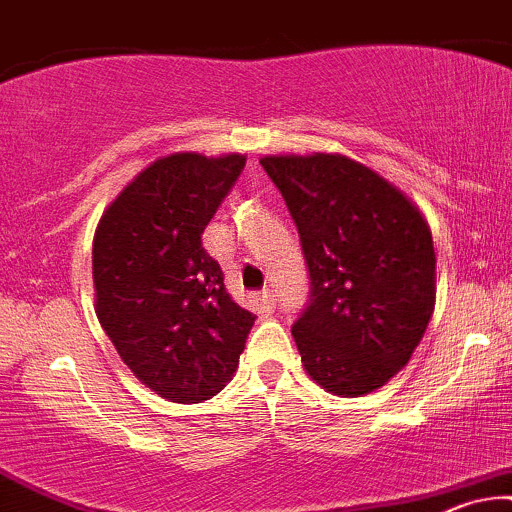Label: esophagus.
Wrapping results in <instances>:
<instances>
[{"mask_svg":"<svg viewBox=\"0 0 512 512\" xmlns=\"http://www.w3.org/2000/svg\"><path fill=\"white\" fill-rule=\"evenodd\" d=\"M260 302L267 304V307H274V304H276V293H274V290L264 288L262 293H260Z\"/></svg>","mask_w":512,"mask_h":512,"instance_id":"obj_1","label":"esophagus"}]
</instances>
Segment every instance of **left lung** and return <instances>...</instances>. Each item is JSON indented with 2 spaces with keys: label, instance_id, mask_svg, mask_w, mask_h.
I'll return each instance as SVG.
<instances>
[{
  "label": "left lung",
  "instance_id": "1",
  "mask_svg": "<svg viewBox=\"0 0 512 512\" xmlns=\"http://www.w3.org/2000/svg\"><path fill=\"white\" fill-rule=\"evenodd\" d=\"M309 269L293 323L304 371L359 397L409 364L435 309V248L425 217L397 186L338 153L267 155Z\"/></svg>",
  "mask_w": 512,
  "mask_h": 512
}]
</instances>
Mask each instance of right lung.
<instances>
[{"instance_id":"right-lung-1","label":"right lung","mask_w":512,"mask_h":512,"mask_svg":"<svg viewBox=\"0 0 512 512\" xmlns=\"http://www.w3.org/2000/svg\"><path fill=\"white\" fill-rule=\"evenodd\" d=\"M245 155L172 153L155 160L103 212L92 264L96 316L146 387L198 404L234 378L255 314L231 300L203 231Z\"/></svg>"}]
</instances>
